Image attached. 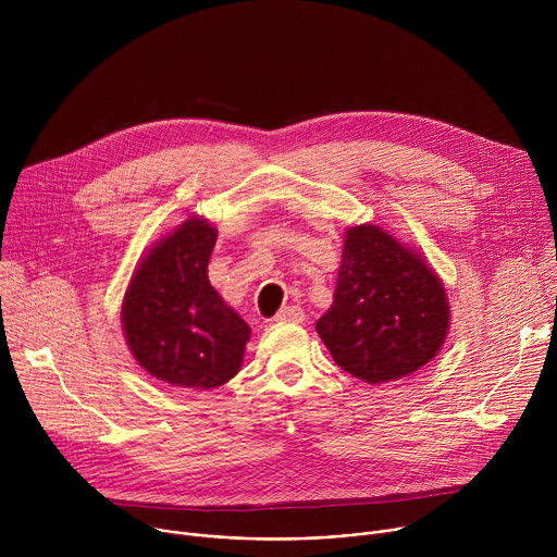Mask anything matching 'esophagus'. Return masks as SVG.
I'll return each instance as SVG.
<instances>
[{
	"label": "esophagus",
	"instance_id": "obj_1",
	"mask_svg": "<svg viewBox=\"0 0 557 557\" xmlns=\"http://www.w3.org/2000/svg\"><path fill=\"white\" fill-rule=\"evenodd\" d=\"M277 322H288V324H301L304 322V310L299 306H284L277 314H275Z\"/></svg>",
	"mask_w": 557,
	"mask_h": 557
}]
</instances>
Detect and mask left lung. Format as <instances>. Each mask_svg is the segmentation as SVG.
<instances>
[{"label":"left lung","instance_id":"8db88e82","mask_svg":"<svg viewBox=\"0 0 557 557\" xmlns=\"http://www.w3.org/2000/svg\"><path fill=\"white\" fill-rule=\"evenodd\" d=\"M451 310L425 256L366 222L344 233L333 306L317 333L339 368L379 385L428 366L443 348Z\"/></svg>","mask_w":557,"mask_h":557}]
</instances>
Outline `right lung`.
<instances>
[{"label": "right lung", "mask_w": 557, "mask_h": 557, "mask_svg": "<svg viewBox=\"0 0 557 557\" xmlns=\"http://www.w3.org/2000/svg\"><path fill=\"white\" fill-rule=\"evenodd\" d=\"M218 228L191 215L158 237L123 295L121 326L136 363L176 387L211 389L243 368L249 324L211 286Z\"/></svg>", "instance_id": "1"}]
</instances>
